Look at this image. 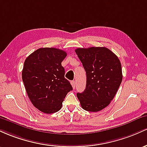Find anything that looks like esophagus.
I'll use <instances>...</instances> for the list:
<instances>
[{
    "mask_svg": "<svg viewBox=\"0 0 147 147\" xmlns=\"http://www.w3.org/2000/svg\"><path fill=\"white\" fill-rule=\"evenodd\" d=\"M71 84L73 89H75V87H76V82H75V81H74V80H72V81H71Z\"/></svg>",
    "mask_w": 147,
    "mask_h": 147,
    "instance_id": "esophagus-1",
    "label": "esophagus"
}]
</instances>
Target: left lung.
I'll return each instance as SVG.
<instances>
[{
  "mask_svg": "<svg viewBox=\"0 0 147 147\" xmlns=\"http://www.w3.org/2000/svg\"><path fill=\"white\" fill-rule=\"evenodd\" d=\"M76 53L86 71L87 83L82 93H77L84 110L98 112L110 104L122 81L121 62L105 47L78 48Z\"/></svg>",
  "mask_w": 147,
  "mask_h": 147,
  "instance_id": "obj_1",
  "label": "left lung"
}]
</instances>
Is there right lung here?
<instances>
[{
	"label": "right lung",
	"instance_id": "right-lung-1",
	"mask_svg": "<svg viewBox=\"0 0 147 147\" xmlns=\"http://www.w3.org/2000/svg\"><path fill=\"white\" fill-rule=\"evenodd\" d=\"M66 56L65 51L41 48L25 60L22 71L25 88L34 106L42 113L59 111L66 95L73 90L61 65Z\"/></svg>",
	"mask_w": 147,
	"mask_h": 147
}]
</instances>
